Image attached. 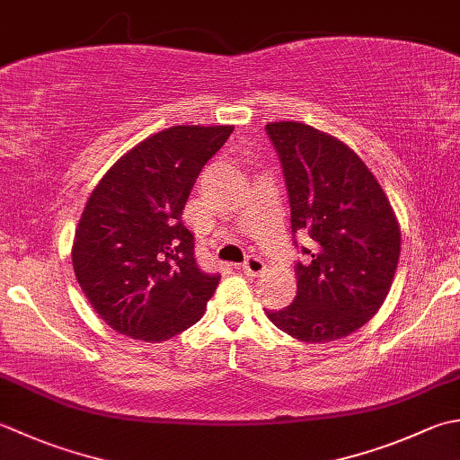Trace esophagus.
Wrapping results in <instances>:
<instances>
[{
    "mask_svg": "<svg viewBox=\"0 0 460 460\" xmlns=\"http://www.w3.org/2000/svg\"><path fill=\"white\" fill-rule=\"evenodd\" d=\"M241 267H243V273H247L249 277H259V275H263L267 271L263 259L257 257V255L247 257V261Z\"/></svg>",
    "mask_w": 460,
    "mask_h": 460,
    "instance_id": "1",
    "label": "esophagus"
}]
</instances>
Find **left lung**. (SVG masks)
Listing matches in <instances>:
<instances>
[{
  "instance_id": "left-lung-1",
  "label": "left lung",
  "mask_w": 460,
  "mask_h": 460,
  "mask_svg": "<svg viewBox=\"0 0 460 460\" xmlns=\"http://www.w3.org/2000/svg\"><path fill=\"white\" fill-rule=\"evenodd\" d=\"M267 133L283 165L291 229L311 245L295 265V303L265 313L303 343L343 339L371 321L391 291L401 255L397 215L347 143L299 121H271Z\"/></svg>"
}]
</instances>
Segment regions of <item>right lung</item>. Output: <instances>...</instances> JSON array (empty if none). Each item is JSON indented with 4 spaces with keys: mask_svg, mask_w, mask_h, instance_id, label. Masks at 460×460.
<instances>
[{
    "mask_svg": "<svg viewBox=\"0 0 460 460\" xmlns=\"http://www.w3.org/2000/svg\"><path fill=\"white\" fill-rule=\"evenodd\" d=\"M233 125H175L115 161L92 191L71 261L89 305L125 337L161 343L195 325L219 285L195 263L183 207Z\"/></svg>",
    "mask_w": 460,
    "mask_h": 460,
    "instance_id": "obj_1",
    "label": "right lung"
}]
</instances>
